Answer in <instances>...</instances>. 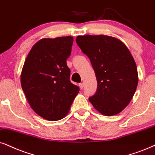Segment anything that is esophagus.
Instances as JSON below:
<instances>
[{
	"label": "esophagus",
	"mask_w": 155,
	"mask_h": 155,
	"mask_svg": "<svg viewBox=\"0 0 155 155\" xmlns=\"http://www.w3.org/2000/svg\"><path fill=\"white\" fill-rule=\"evenodd\" d=\"M79 87L80 89H83V87H84V84H81V83L79 84Z\"/></svg>",
	"instance_id": "34e87169"
}]
</instances>
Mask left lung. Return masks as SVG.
<instances>
[{
    "mask_svg": "<svg viewBox=\"0 0 155 155\" xmlns=\"http://www.w3.org/2000/svg\"><path fill=\"white\" fill-rule=\"evenodd\" d=\"M76 41L91 61L97 77V92L89 101L105 116L120 113L138 85L137 68L130 50L119 39L107 35L78 36Z\"/></svg>",
    "mask_w": 155,
    "mask_h": 155,
    "instance_id": "left-lung-1",
    "label": "left lung"
}]
</instances>
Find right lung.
Instances as JSON below:
<instances>
[{"mask_svg": "<svg viewBox=\"0 0 155 155\" xmlns=\"http://www.w3.org/2000/svg\"><path fill=\"white\" fill-rule=\"evenodd\" d=\"M73 41L72 36L41 39L31 48L21 71V87L31 109L48 121L64 118L79 91L70 81L66 64Z\"/></svg>", "mask_w": 155, "mask_h": 155, "instance_id": "right-lung-1", "label": "right lung"}]
</instances>
